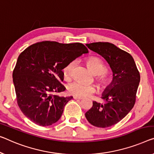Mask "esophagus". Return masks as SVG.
Instances as JSON below:
<instances>
[{
    "mask_svg": "<svg viewBox=\"0 0 154 154\" xmlns=\"http://www.w3.org/2000/svg\"><path fill=\"white\" fill-rule=\"evenodd\" d=\"M73 98H74L75 100H82V97H76V96H74Z\"/></svg>",
    "mask_w": 154,
    "mask_h": 154,
    "instance_id": "1",
    "label": "esophagus"
}]
</instances>
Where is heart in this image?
<instances>
[{"label": "heart", "instance_id": "heart-1", "mask_svg": "<svg viewBox=\"0 0 154 154\" xmlns=\"http://www.w3.org/2000/svg\"><path fill=\"white\" fill-rule=\"evenodd\" d=\"M75 61H71L65 66L62 70L64 79H70ZM86 65L91 72L96 76V81L100 88L103 91L109 89L113 85V80L107 75V67L100 58L93 57L86 60ZM67 90L71 95L78 97H85L91 95L95 92V87L93 85H84L79 82H72L68 85Z\"/></svg>", "mask_w": 154, "mask_h": 154}]
</instances>
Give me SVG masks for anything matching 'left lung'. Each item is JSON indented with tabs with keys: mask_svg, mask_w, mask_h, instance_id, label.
I'll use <instances>...</instances> for the list:
<instances>
[{
	"mask_svg": "<svg viewBox=\"0 0 154 154\" xmlns=\"http://www.w3.org/2000/svg\"><path fill=\"white\" fill-rule=\"evenodd\" d=\"M86 45L106 59L113 77L112 86L102 94L104 104L93 101L85 116L95 127H111L122 120L134 107L140 75L131 55L113 43L96 42Z\"/></svg>",
	"mask_w": 154,
	"mask_h": 154,
	"instance_id": "1",
	"label": "left lung"
}]
</instances>
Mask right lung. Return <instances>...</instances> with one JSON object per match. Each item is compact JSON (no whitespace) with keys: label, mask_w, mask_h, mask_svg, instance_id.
<instances>
[{"label":"right lung","mask_w":154,"mask_h":154,"mask_svg":"<svg viewBox=\"0 0 154 154\" xmlns=\"http://www.w3.org/2000/svg\"><path fill=\"white\" fill-rule=\"evenodd\" d=\"M88 52L80 43L45 41L31 45L20 54L12 77L18 106L27 118L41 127L60 119L65 105L72 99L55 95L66 90L61 84L63 68Z\"/></svg>","instance_id":"1"}]
</instances>
